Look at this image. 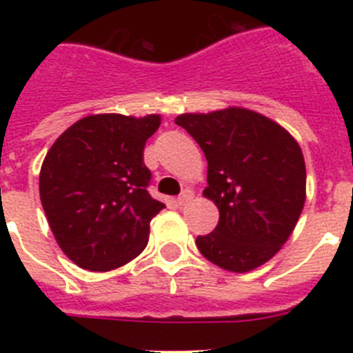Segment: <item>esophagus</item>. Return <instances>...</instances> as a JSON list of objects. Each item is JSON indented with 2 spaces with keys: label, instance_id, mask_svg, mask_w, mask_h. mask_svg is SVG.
<instances>
[{
  "label": "esophagus",
  "instance_id": "esophagus-1",
  "mask_svg": "<svg viewBox=\"0 0 353 353\" xmlns=\"http://www.w3.org/2000/svg\"><path fill=\"white\" fill-rule=\"evenodd\" d=\"M192 196H194V194H192V191L185 189V191H182V194H180L179 198H176V203H179V205H187L192 199Z\"/></svg>",
  "mask_w": 353,
  "mask_h": 353
}]
</instances>
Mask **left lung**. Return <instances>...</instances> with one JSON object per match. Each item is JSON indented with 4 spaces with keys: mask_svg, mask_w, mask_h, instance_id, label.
<instances>
[{
    "mask_svg": "<svg viewBox=\"0 0 353 353\" xmlns=\"http://www.w3.org/2000/svg\"><path fill=\"white\" fill-rule=\"evenodd\" d=\"M174 123L203 150V196L219 208L214 232L196 239L199 252L230 272L267 263L304 208L305 164L299 143L285 127L245 108L185 113Z\"/></svg>",
    "mask_w": 353,
    "mask_h": 353,
    "instance_id": "left-lung-1",
    "label": "left lung"
}]
</instances>
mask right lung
Masks as SVG:
<instances>
[{"instance_id": "add662e5", "label": "right lung", "mask_w": 353, "mask_h": 353, "mask_svg": "<svg viewBox=\"0 0 353 353\" xmlns=\"http://www.w3.org/2000/svg\"><path fill=\"white\" fill-rule=\"evenodd\" d=\"M159 125V114H92L49 148L40 201L58 245L81 269H118L148 244L150 221L166 207L146 191L152 173L143 162Z\"/></svg>"}]
</instances>
